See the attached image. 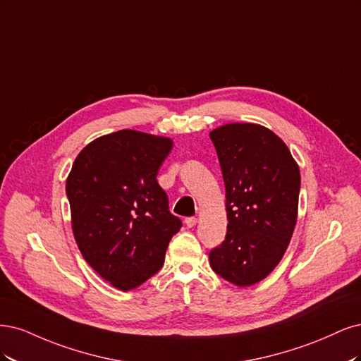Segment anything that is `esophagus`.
<instances>
[{"label": "esophagus", "instance_id": "1", "mask_svg": "<svg viewBox=\"0 0 361 361\" xmlns=\"http://www.w3.org/2000/svg\"><path fill=\"white\" fill-rule=\"evenodd\" d=\"M196 222H197L196 217H188V219L184 220V224H185V226H188V228H193L196 225Z\"/></svg>", "mask_w": 361, "mask_h": 361}]
</instances>
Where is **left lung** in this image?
Segmentation results:
<instances>
[{
  "mask_svg": "<svg viewBox=\"0 0 361 361\" xmlns=\"http://www.w3.org/2000/svg\"><path fill=\"white\" fill-rule=\"evenodd\" d=\"M210 137L222 168L229 220L210 264L226 282L252 286L276 269L293 237L300 168L282 139L261 124H224Z\"/></svg>",
  "mask_w": 361,
  "mask_h": 361,
  "instance_id": "left-lung-1",
  "label": "left lung"
}]
</instances>
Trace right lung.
<instances>
[{
    "label": "right lung",
    "instance_id": "add662e5",
    "mask_svg": "<svg viewBox=\"0 0 361 361\" xmlns=\"http://www.w3.org/2000/svg\"><path fill=\"white\" fill-rule=\"evenodd\" d=\"M172 145L166 136L118 130L85 145L68 172L66 193L78 247L120 290L141 286L160 270L181 228L156 178Z\"/></svg>",
    "mask_w": 361,
    "mask_h": 361
}]
</instances>
